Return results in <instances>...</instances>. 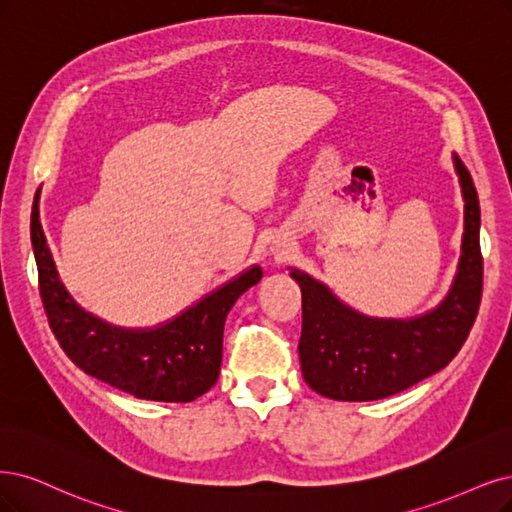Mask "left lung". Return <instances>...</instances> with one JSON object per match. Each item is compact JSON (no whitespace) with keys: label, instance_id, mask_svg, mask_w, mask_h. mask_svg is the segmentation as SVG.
Segmentation results:
<instances>
[{"label":"left lung","instance_id":"8db88e82","mask_svg":"<svg viewBox=\"0 0 512 512\" xmlns=\"http://www.w3.org/2000/svg\"><path fill=\"white\" fill-rule=\"evenodd\" d=\"M464 194L460 268L443 304L413 320H375L352 312L297 270L301 287L299 361L304 380L335 401H377L426 380L460 352L475 325L483 291L481 211L475 183L453 156Z\"/></svg>","mask_w":512,"mask_h":512}]
</instances>
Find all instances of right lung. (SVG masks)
Instances as JSON below:
<instances>
[{
  "instance_id": "obj_1",
  "label": "right lung",
  "mask_w": 512,
  "mask_h": 512,
  "mask_svg": "<svg viewBox=\"0 0 512 512\" xmlns=\"http://www.w3.org/2000/svg\"><path fill=\"white\" fill-rule=\"evenodd\" d=\"M40 189L31 213V244L48 325L63 352L88 375L137 399L189 403L211 390L219 377L223 325L234 301L261 280L251 268L173 323L154 331H124L84 312L56 274L40 223Z\"/></svg>"
}]
</instances>
